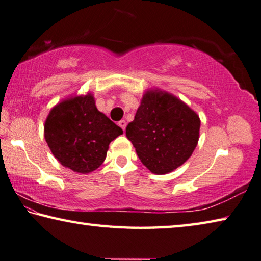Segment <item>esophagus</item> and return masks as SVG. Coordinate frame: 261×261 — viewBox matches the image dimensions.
Wrapping results in <instances>:
<instances>
[{"label":"esophagus","mask_w":261,"mask_h":261,"mask_svg":"<svg viewBox=\"0 0 261 261\" xmlns=\"http://www.w3.org/2000/svg\"><path fill=\"white\" fill-rule=\"evenodd\" d=\"M118 123H119V126L122 128V130L125 132V129H126V120H120Z\"/></svg>","instance_id":"1"}]
</instances>
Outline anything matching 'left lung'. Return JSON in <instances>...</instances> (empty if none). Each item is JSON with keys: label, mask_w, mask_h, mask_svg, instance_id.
<instances>
[{"label": "left lung", "mask_w": 261, "mask_h": 261, "mask_svg": "<svg viewBox=\"0 0 261 261\" xmlns=\"http://www.w3.org/2000/svg\"><path fill=\"white\" fill-rule=\"evenodd\" d=\"M199 128L198 114L185 102L167 91L150 89L126 127V136L150 172L167 174L193 154Z\"/></svg>", "instance_id": "8db88e82"}]
</instances>
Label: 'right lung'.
<instances>
[{"instance_id":"obj_1","label":"right lung","mask_w":261,"mask_h":261,"mask_svg":"<svg viewBox=\"0 0 261 261\" xmlns=\"http://www.w3.org/2000/svg\"><path fill=\"white\" fill-rule=\"evenodd\" d=\"M121 134V128L98 111L91 93L62 100L44 122V139L55 158L81 174L102 165L109 144Z\"/></svg>"}]
</instances>
